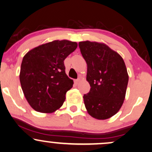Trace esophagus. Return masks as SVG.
<instances>
[{
	"instance_id": "obj_1",
	"label": "esophagus",
	"mask_w": 152,
	"mask_h": 152,
	"mask_svg": "<svg viewBox=\"0 0 152 152\" xmlns=\"http://www.w3.org/2000/svg\"><path fill=\"white\" fill-rule=\"evenodd\" d=\"M80 78H78V79H76V80H74L75 83H76V84H78V83H80Z\"/></svg>"
}]
</instances>
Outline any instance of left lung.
I'll return each instance as SVG.
<instances>
[{
    "instance_id": "obj_1",
    "label": "left lung",
    "mask_w": 152,
    "mask_h": 152,
    "mask_svg": "<svg viewBox=\"0 0 152 152\" xmlns=\"http://www.w3.org/2000/svg\"><path fill=\"white\" fill-rule=\"evenodd\" d=\"M78 45L87 63L86 80L91 87L83 95L88 113L99 120L111 118L126 97L128 74L124 59L104 43L86 41Z\"/></svg>"
}]
</instances>
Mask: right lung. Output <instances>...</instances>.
Segmentation results:
<instances>
[{"mask_svg":"<svg viewBox=\"0 0 152 152\" xmlns=\"http://www.w3.org/2000/svg\"><path fill=\"white\" fill-rule=\"evenodd\" d=\"M76 42L53 41L34 48L23 57L20 80L34 110L53 113L62 106L74 81L65 73L64 59L77 48Z\"/></svg>","mask_w":152,"mask_h":152,"instance_id":"add662e5","label":"right lung"}]
</instances>
